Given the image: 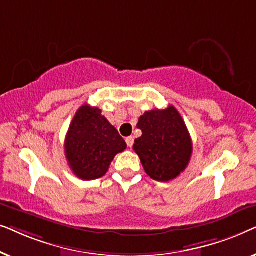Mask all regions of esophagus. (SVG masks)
Listing matches in <instances>:
<instances>
[{
  "label": "esophagus",
  "mask_w": 256,
  "mask_h": 256,
  "mask_svg": "<svg viewBox=\"0 0 256 256\" xmlns=\"http://www.w3.org/2000/svg\"><path fill=\"white\" fill-rule=\"evenodd\" d=\"M126 143H127L129 148H132V144H134V138H132V136H129V138H126Z\"/></svg>",
  "instance_id": "34e87169"
}]
</instances>
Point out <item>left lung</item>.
Masks as SVG:
<instances>
[{
    "instance_id": "1",
    "label": "left lung",
    "mask_w": 256,
    "mask_h": 256,
    "mask_svg": "<svg viewBox=\"0 0 256 256\" xmlns=\"http://www.w3.org/2000/svg\"><path fill=\"white\" fill-rule=\"evenodd\" d=\"M141 138L132 149L150 178L169 182L186 169L192 155V141L185 122L174 106L146 112L138 118Z\"/></svg>"
}]
</instances>
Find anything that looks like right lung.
Wrapping results in <instances>:
<instances>
[{
  "mask_svg": "<svg viewBox=\"0 0 256 256\" xmlns=\"http://www.w3.org/2000/svg\"><path fill=\"white\" fill-rule=\"evenodd\" d=\"M127 148L124 140L98 107L76 110L65 138V155L73 174L82 180L106 174L116 154Z\"/></svg>",
  "mask_w": 256,
  "mask_h": 256,
  "instance_id": "add662e5",
  "label": "right lung"
}]
</instances>
